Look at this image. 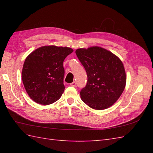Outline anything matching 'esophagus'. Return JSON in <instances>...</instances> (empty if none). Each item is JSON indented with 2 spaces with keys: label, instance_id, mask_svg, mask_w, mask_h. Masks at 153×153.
<instances>
[{
  "label": "esophagus",
  "instance_id": "1",
  "mask_svg": "<svg viewBox=\"0 0 153 153\" xmlns=\"http://www.w3.org/2000/svg\"><path fill=\"white\" fill-rule=\"evenodd\" d=\"M70 86H71V87H76V83L75 82L71 83H70Z\"/></svg>",
  "mask_w": 153,
  "mask_h": 153
}]
</instances>
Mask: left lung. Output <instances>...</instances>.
<instances>
[{
    "mask_svg": "<svg viewBox=\"0 0 153 153\" xmlns=\"http://www.w3.org/2000/svg\"><path fill=\"white\" fill-rule=\"evenodd\" d=\"M76 54L87 76L86 85L80 91L82 100L95 110L111 106L126 86V72L122 61L111 52L99 47L79 48Z\"/></svg>",
    "mask_w": 153,
    "mask_h": 153,
    "instance_id": "left-lung-1",
    "label": "left lung"
}]
</instances>
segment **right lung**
<instances>
[{
	"label": "right lung",
	"mask_w": 153,
	"mask_h": 153,
	"mask_svg": "<svg viewBox=\"0 0 153 153\" xmlns=\"http://www.w3.org/2000/svg\"><path fill=\"white\" fill-rule=\"evenodd\" d=\"M73 51L68 47L44 46L26 58L22 81L28 95L35 102L47 105L60 98L65 89L63 62Z\"/></svg>",
	"instance_id": "1"
}]
</instances>
